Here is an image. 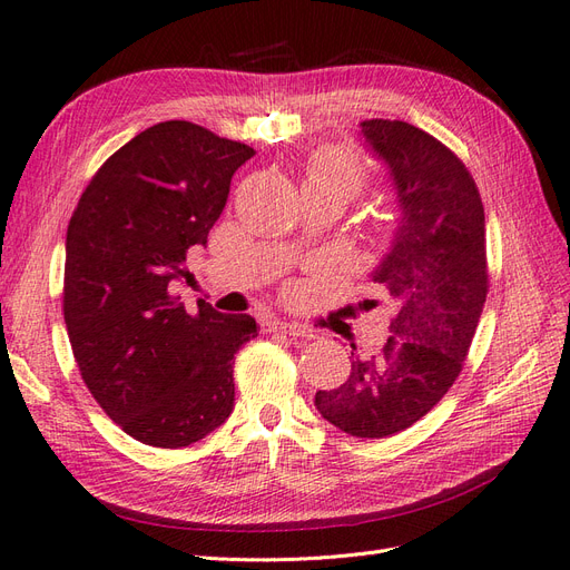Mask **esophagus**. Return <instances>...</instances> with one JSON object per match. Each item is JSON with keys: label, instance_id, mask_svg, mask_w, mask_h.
Here are the masks:
<instances>
[{"label": "esophagus", "instance_id": "esophagus-1", "mask_svg": "<svg viewBox=\"0 0 570 570\" xmlns=\"http://www.w3.org/2000/svg\"><path fill=\"white\" fill-rule=\"evenodd\" d=\"M266 331H268V333H283V335H289V337H302V340L314 337L312 331H308V327H304V325H299V323H287V321H281V318L266 321Z\"/></svg>", "mask_w": 570, "mask_h": 570}]
</instances>
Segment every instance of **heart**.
<instances>
[{
    "instance_id": "b5f03b06",
    "label": "heart",
    "mask_w": 570,
    "mask_h": 570,
    "mask_svg": "<svg viewBox=\"0 0 570 570\" xmlns=\"http://www.w3.org/2000/svg\"><path fill=\"white\" fill-rule=\"evenodd\" d=\"M302 187L304 193L333 195L347 204L366 187V168L340 149H323L308 161Z\"/></svg>"
}]
</instances>
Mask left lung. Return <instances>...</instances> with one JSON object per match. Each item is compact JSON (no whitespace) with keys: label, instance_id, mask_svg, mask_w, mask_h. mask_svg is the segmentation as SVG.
Returning a JSON list of instances; mask_svg holds the SVG:
<instances>
[{"label":"left lung","instance_id":"obj_1","mask_svg":"<svg viewBox=\"0 0 570 570\" xmlns=\"http://www.w3.org/2000/svg\"><path fill=\"white\" fill-rule=\"evenodd\" d=\"M400 206L390 252L371 273L392 299L383 350L352 352V373L316 392L321 416L354 438H390L423 419L459 377L488 297L485 209L469 168L404 120L361 124ZM356 350V347H354Z\"/></svg>","mask_w":570,"mask_h":570}]
</instances>
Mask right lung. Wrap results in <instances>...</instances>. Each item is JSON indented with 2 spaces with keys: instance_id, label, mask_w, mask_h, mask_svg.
Instances as JSON below:
<instances>
[{
  "instance_id": "add662e5",
  "label": "right lung",
  "mask_w": 570,
  "mask_h": 570,
  "mask_svg": "<svg viewBox=\"0 0 570 570\" xmlns=\"http://www.w3.org/2000/svg\"><path fill=\"white\" fill-rule=\"evenodd\" d=\"M254 149L189 120H164L114 151L85 187L66 233L63 321L85 385L142 444L178 450L226 423L233 364L258 325L197 314L170 295L187 254L228 202Z\"/></svg>"
}]
</instances>
